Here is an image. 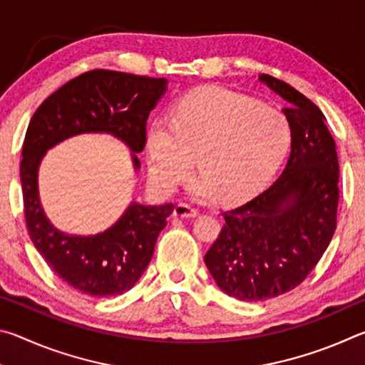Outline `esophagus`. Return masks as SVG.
Segmentation results:
<instances>
[{
  "label": "esophagus",
  "instance_id": "34e87169",
  "mask_svg": "<svg viewBox=\"0 0 365 365\" xmlns=\"http://www.w3.org/2000/svg\"><path fill=\"white\" fill-rule=\"evenodd\" d=\"M174 215L175 217H180V219H191V217H196L197 215V209L187 205V202H178L174 209Z\"/></svg>",
  "mask_w": 365,
  "mask_h": 365
}]
</instances>
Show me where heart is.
<instances>
[{"label":"heart","mask_w":365,"mask_h":365,"mask_svg":"<svg viewBox=\"0 0 365 365\" xmlns=\"http://www.w3.org/2000/svg\"><path fill=\"white\" fill-rule=\"evenodd\" d=\"M289 146L285 115L220 86H201L185 95L174 117L156 119L146 132L150 177L172 193L195 168L200 197L217 195L227 202L256 193L279 168Z\"/></svg>","instance_id":"1"}]
</instances>
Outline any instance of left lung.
Segmentation results:
<instances>
[{"label": "left lung", "mask_w": 365, "mask_h": 365, "mask_svg": "<svg viewBox=\"0 0 365 365\" xmlns=\"http://www.w3.org/2000/svg\"><path fill=\"white\" fill-rule=\"evenodd\" d=\"M259 80L288 103L292 153L267 190L222 212L225 224L205 256L222 292L242 301L275 298L306 280L335 233L339 197L336 145L322 110L283 80Z\"/></svg>", "instance_id": "left-lung-1"}]
</instances>
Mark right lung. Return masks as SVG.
Returning <instances> with one entry per match:
<instances>
[{
  "instance_id": "1",
  "label": "right lung",
  "mask_w": 365,
  "mask_h": 365,
  "mask_svg": "<svg viewBox=\"0 0 365 365\" xmlns=\"http://www.w3.org/2000/svg\"><path fill=\"white\" fill-rule=\"evenodd\" d=\"M165 85V78L88 71L48 96L29 123L21 183L30 240L54 274L85 294L104 298L130 289L150 264L156 240L175 206L132 202L106 232L93 237L63 233L49 224L40 205V160L59 141L86 132L110 133L125 141L133 153H141L148 115L164 95ZM133 164L140 168L135 154Z\"/></svg>"
}]
</instances>
